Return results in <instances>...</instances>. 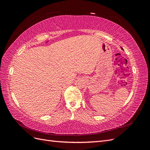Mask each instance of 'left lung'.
Segmentation results:
<instances>
[{
  "label": "left lung",
  "instance_id": "obj_1",
  "mask_svg": "<svg viewBox=\"0 0 150 150\" xmlns=\"http://www.w3.org/2000/svg\"><path fill=\"white\" fill-rule=\"evenodd\" d=\"M121 49H122V47H121Z\"/></svg>",
  "mask_w": 150,
  "mask_h": 150
}]
</instances>
